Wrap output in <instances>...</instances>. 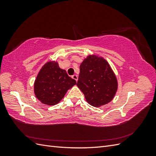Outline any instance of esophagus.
Wrapping results in <instances>:
<instances>
[{"mask_svg": "<svg viewBox=\"0 0 156 156\" xmlns=\"http://www.w3.org/2000/svg\"><path fill=\"white\" fill-rule=\"evenodd\" d=\"M72 79H75V81H77V79H78V77H77V75H72Z\"/></svg>", "mask_w": 156, "mask_h": 156, "instance_id": "34e87169", "label": "esophagus"}]
</instances>
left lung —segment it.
Instances as JSON below:
<instances>
[{"instance_id":"obj_1","label":"left lung","mask_w":156,"mask_h":156,"mask_svg":"<svg viewBox=\"0 0 156 156\" xmlns=\"http://www.w3.org/2000/svg\"><path fill=\"white\" fill-rule=\"evenodd\" d=\"M77 86L90 105L99 107L112 100L117 91L118 82L105 59L88 55L80 66Z\"/></svg>"}]
</instances>
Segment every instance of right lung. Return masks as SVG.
I'll return each instance as SVG.
<instances>
[{
    "label": "right lung",
    "mask_w": 156,
    "mask_h": 156,
    "mask_svg": "<svg viewBox=\"0 0 156 156\" xmlns=\"http://www.w3.org/2000/svg\"><path fill=\"white\" fill-rule=\"evenodd\" d=\"M75 84L76 81L69 77L66 70L60 68L58 62L50 61L40 70L34 82V90L36 97L42 103L55 105Z\"/></svg>",
    "instance_id": "1"
}]
</instances>
